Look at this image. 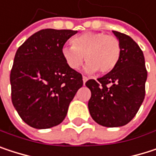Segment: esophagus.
<instances>
[{
    "instance_id": "34e87169",
    "label": "esophagus",
    "mask_w": 156,
    "mask_h": 156,
    "mask_svg": "<svg viewBox=\"0 0 156 156\" xmlns=\"http://www.w3.org/2000/svg\"><path fill=\"white\" fill-rule=\"evenodd\" d=\"M87 80H88V78L86 77V76H83V84L87 82Z\"/></svg>"
}]
</instances>
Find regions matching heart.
Returning <instances> with one entry per match:
<instances>
[{
  "instance_id": "b5f03b06",
  "label": "heart",
  "mask_w": 156,
  "mask_h": 156,
  "mask_svg": "<svg viewBox=\"0 0 156 156\" xmlns=\"http://www.w3.org/2000/svg\"><path fill=\"white\" fill-rule=\"evenodd\" d=\"M71 42L72 46L62 47V55L72 70H78L85 59L86 73L98 71L101 74H106L115 70L120 61L121 43L113 35L86 32L73 38Z\"/></svg>"
}]
</instances>
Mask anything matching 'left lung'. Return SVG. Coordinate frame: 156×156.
<instances>
[{"instance_id":"obj_1","label":"left lung","mask_w":156,"mask_h":156,"mask_svg":"<svg viewBox=\"0 0 156 156\" xmlns=\"http://www.w3.org/2000/svg\"><path fill=\"white\" fill-rule=\"evenodd\" d=\"M120 41L121 58L114 71L91 79L85 85L91 90L88 108L92 118L106 127L127 124L137 114L145 95L147 71L139 45L130 36L113 31Z\"/></svg>"}]
</instances>
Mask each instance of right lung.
I'll use <instances>...</instances> for the list:
<instances>
[{"instance_id": "1", "label": "right lung", "mask_w": 156, "mask_h": 156, "mask_svg": "<svg viewBox=\"0 0 156 156\" xmlns=\"http://www.w3.org/2000/svg\"><path fill=\"white\" fill-rule=\"evenodd\" d=\"M77 31L43 29L17 50L11 70L12 102L20 117L36 129L60 124L83 86V76L65 63L62 49Z\"/></svg>"}]
</instances>
